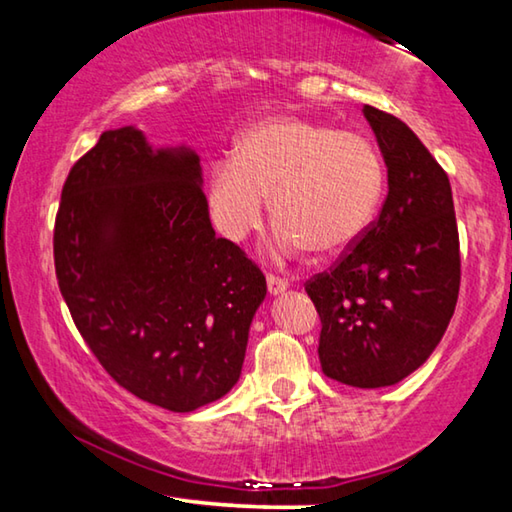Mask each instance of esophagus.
<instances>
[{
  "mask_svg": "<svg viewBox=\"0 0 512 512\" xmlns=\"http://www.w3.org/2000/svg\"><path fill=\"white\" fill-rule=\"evenodd\" d=\"M266 287H268V293H271V296H280V293L289 289V282L280 280V277H275V275H268L266 277Z\"/></svg>",
  "mask_w": 512,
  "mask_h": 512,
  "instance_id": "esophagus-1",
  "label": "esophagus"
}]
</instances>
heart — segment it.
<instances>
[{
	"mask_svg": "<svg viewBox=\"0 0 512 512\" xmlns=\"http://www.w3.org/2000/svg\"><path fill=\"white\" fill-rule=\"evenodd\" d=\"M381 194L384 164L366 137L282 115L246 128L235 158L212 164L207 212L219 235L239 244L262 225L271 196L280 253L336 257L366 235Z\"/></svg>",
	"mask_w": 512,
	"mask_h": 512,
	"instance_id": "1",
	"label": "heart"
}]
</instances>
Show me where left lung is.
Masks as SVG:
<instances>
[{
    "label": "left lung",
    "instance_id": "8db88e82",
    "mask_svg": "<svg viewBox=\"0 0 512 512\" xmlns=\"http://www.w3.org/2000/svg\"><path fill=\"white\" fill-rule=\"evenodd\" d=\"M388 173L379 219L332 271L307 284L327 377L400 384L431 357L454 316L461 255L447 173L409 126L363 106Z\"/></svg>",
    "mask_w": 512,
    "mask_h": 512
}]
</instances>
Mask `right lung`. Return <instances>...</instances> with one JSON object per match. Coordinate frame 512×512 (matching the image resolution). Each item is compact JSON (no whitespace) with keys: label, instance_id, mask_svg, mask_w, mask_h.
Segmentation results:
<instances>
[{"label":"right lung","instance_id":"1","mask_svg":"<svg viewBox=\"0 0 512 512\" xmlns=\"http://www.w3.org/2000/svg\"><path fill=\"white\" fill-rule=\"evenodd\" d=\"M54 259L76 327L126 391L189 413L237 384L266 280L216 237L192 146L103 133L65 180Z\"/></svg>","mask_w":512,"mask_h":512}]
</instances>
